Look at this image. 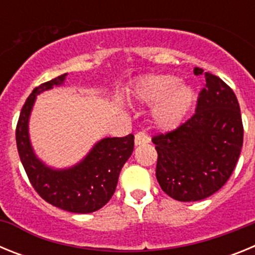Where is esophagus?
<instances>
[{"mask_svg":"<svg viewBox=\"0 0 255 255\" xmlns=\"http://www.w3.org/2000/svg\"><path fill=\"white\" fill-rule=\"evenodd\" d=\"M135 145H140V144H147L150 141V138L144 131H139L135 134Z\"/></svg>","mask_w":255,"mask_h":255,"instance_id":"esophagus-1","label":"esophagus"}]
</instances>
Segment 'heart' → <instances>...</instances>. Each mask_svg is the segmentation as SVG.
<instances>
[{"mask_svg":"<svg viewBox=\"0 0 255 255\" xmlns=\"http://www.w3.org/2000/svg\"><path fill=\"white\" fill-rule=\"evenodd\" d=\"M177 84L175 76L158 75L144 79L135 88V97L141 102H159L154 110V123L163 130L177 128L195 102L193 88Z\"/></svg>","mask_w":255,"mask_h":255,"instance_id":"1","label":"heart"}]
</instances>
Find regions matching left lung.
<instances>
[{
  "mask_svg": "<svg viewBox=\"0 0 255 255\" xmlns=\"http://www.w3.org/2000/svg\"><path fill=\"white\" fill-rule=\"evenodd\" d=\"M204 74L195 114L177 129L153 136L158 153L155 177L162 190L179 202L206 199L230 179L242 152L244 129L233 89Z\"/></svg>",
  "mask_w": 255,
  "mask_h": 255,
  "instance_id": "obj_1",
  "label": "left lung"
}]
</instances>
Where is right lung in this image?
I'll use <instances>...</instances> for the list:
<instances>
[{"label":"right lung","instance_id":"add662e5","mask_svg":"<svg viewBox=\"0 0 255 255\" xmlns=\"http://www.w3.org/2000/svg\"><path fill=\"white\" fill-rule=\"evenodd\" d=\"M66 75L40 84L28 97L16 126L17 152L29 181L46 202L73 213H92L102 208L114 195L121 168L134 149V135L101 139L71 167L53 168L40 161L29 138L31 110L38 94L62 85Z\"/></svg>","mask_w":255,"mask_h":255}]
</instances>
